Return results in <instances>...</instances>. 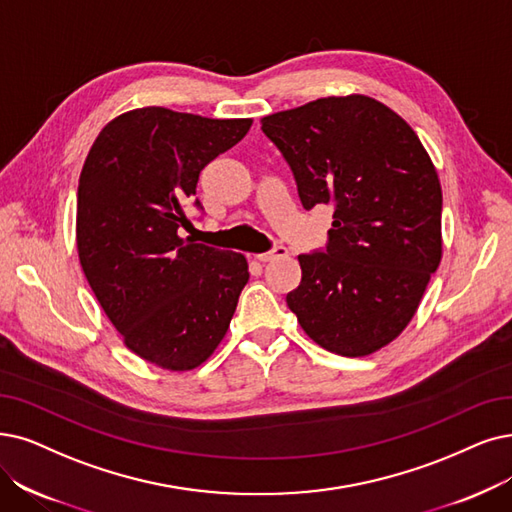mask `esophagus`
I'll return each mask as SVG.
<instances>
[{"label":"esophagus","instance_id":"1","mask_svg":"<svg viewBox=\"0 0 512 512\" xmlns=\"http://www.w3.org/2000/svg\"><path fill=\"white\" fill-rule=\"evenodd\" d=\"M288 256V248H283V245H277V248H273L271 252H262V254H256L254 258L260 260V262H271V260H277V258H285Z\"/></svg>","mask_w":512,"mask_h":512}]
</instances>
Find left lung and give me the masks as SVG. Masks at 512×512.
<instances>
[{
    "mask_svg": "<svg viewBox=\"0 0 512 512\" xmlns=\"http://www.w3.org/2000/svg\"><path fill=\"white\" fill-rule=\"evenodd\" d=\"M304 210L334 208L325 250L300 254L285 298L325 351L372 355L412 321L441 262V185L405 119L382 102L327 96L262 117Z\"/></svg>",
    "mask_w": 512,
    "mask_h": 512,
    "instance_id": "8db88e82",
    "label": "left lung"
}]
</instances>
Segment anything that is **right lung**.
Returning a JSON list of instances; mask_svg holds the SVG:
<instances>
[{
	"mask_svg": "<svg viewBox=\"0 0 512 512\" xmlns=\"http://www.w3.org/2000/svg\"><path fill=\"white\" fill-rule=\"evenodd\" d=\"M252 119L134 109L100 130L77 187V252L90 288L132 353L195 370L229 330L248 260L182 239L201 210V170L248 134Z\"/></svg>",
	"mask_w": 512,
	"mask_h": 512,
	"instance_id": "right-lung-1",
	"label": "right lung"
}]
</instances>
